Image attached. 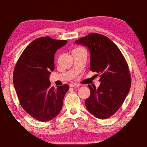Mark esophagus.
Returning a JSON list of instances; mask_svg holds the SVG:
<instances>
[{
	"label": "esophagus",
	"mask_w": 147,
	"mask_h": 147,
	"mask_svg": "<svg viewBox=\"0 0 147 147\" xmlns=\"http://www.w3.org/2000/svg\"><path fill=\"white\" fill-rule=\"evenodd\" d=\"M69 86H70L71 88H74V87H77V88H78V87L80 86L79 84H74V83H71V84H70V85Z\"/></svg>",
	"instance_id": "esophagus-1"
}]
</instances>
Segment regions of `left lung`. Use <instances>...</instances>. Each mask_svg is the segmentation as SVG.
Masks as SVG:
<instances>
[{
    "instance_id": "obj_1",
    "label": "left lung",
    "mask_w": 147,
    "mask_h": 147,
    "mask_svg": "<svg viewBox=\"0 0 147 147\" xmlns=\"http://www.w3.org/2000/svg\"><path fill=\"white\" fill-rule=\"evenodd\" d=\"M90 52V70L100 74L98 88L88 85L91 93L85 101L89 113L100 119L114 115L121 108L131 86L130 71L117 46L103 35L91 33L75 41Z\"/></svg>"
}]
</instances>
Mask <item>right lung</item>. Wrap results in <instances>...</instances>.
<instances>
[{"mask_svg": "<svg viewBox=\"0 0 147 147\" xmlns=\"http://www.w3.org/2000/svg\"><path fill=\"white\" fill-rule=\"evenodd\" d=\"M67 43L50 37L32 41L15 67L13 80L20 104L36 120L46 122L58 115L69 86L51 87L49 76L54 69V54Z\"/></svg>", "mask_w": 147, "mask_h": 147, "instance_id": "obj_1", "label": "right lung"}]
</instances>
